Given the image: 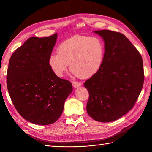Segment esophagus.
Returning <instances> with one entry per match:
<instances>
[{
    "label": "esophagus",
    "mask_w": 152,
    "mask_h": 152,
    "mask_svg": "<svg viewBox=\"0 0 152 152\" xmlns=\"http://www.w3.org/2000/svg\"><path fill=\"white\" fill-rule=\"evenodd\" d=\"M72 86L73 87H74V88H77V87H79L81 86V83L79 82H76V81H74L72 82Z\"/></svg>",
    "instance_id": "obj_1"
}]
</instances>
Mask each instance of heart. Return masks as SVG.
I'll return each instance as SVG.
<instances>
[{"label":"heart","mask_w":152,"mask_h":152,"mask_svg":"<svg viewBox=\"0 0 152 152\" xmlns=\"http://www.w3.org/2000/svg\"><path fill=\"white\" fill-rule=\"evenodd\" d=\"M104 53V44L101 38L75 36L59 44L57 53L50 55L48 64L60 78L66 73L69 64L74 76L90 78L101 69Z\"/></svg>","instance_id":"heart-1"}]
</instances>
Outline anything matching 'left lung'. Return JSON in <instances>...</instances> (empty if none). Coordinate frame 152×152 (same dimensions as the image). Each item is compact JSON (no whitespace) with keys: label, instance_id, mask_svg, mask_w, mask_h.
Segmentation results:
<instances>
[{"label":"left lung","instance_id":"1","mask_svg":"<svg viewBox=\"0 0 152 152\" xmlns=\"http://www.w3.org/2000/svg\"><path fill=\"white\" fill-rule=\"evenodd\" d=\"M104 41L105 53L99 72L85 82L87 112L100 122L120 118L133 108L142 89L144 72L139 51L124 34L95 31Z\"/></svg>","mask_w":152,"mask_h":152}]
</instances>
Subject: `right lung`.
Masks as SVG:
<instances>
[{"mask_svg": "<svg viewBox=\"0 0 152 152\" xmlns=\"http://www.w3.org/2000/svg\"><path fill=\"white\" fill-rule=\"evenodd\" d=\"M57 34L32 37L10 59L6 83L14 107L25 119L37 125L53 124L72 91L69 80L57 77L48 64Z\"/></svg>", "mask_w": 152, "mask_h": 152, "instance_id": "right-lung-1", "label": "right lung"}]
</instances>
